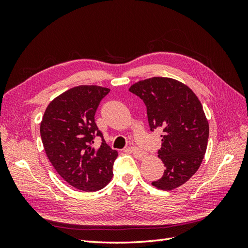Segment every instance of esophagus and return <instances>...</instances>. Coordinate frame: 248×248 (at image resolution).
I'll use <instances>...</instances> for the list:
<instances>
[{"instance_id": "obj_1", "label": "esophagus", "mask_w": 248, "mask_h": 248, "mask_svg": "<svg viewBox=\"0 0 248 248\" xmlns=\"http://www.w3.org/2000/svg\"><path fill=\"white\" fill-rule=\"evenodd\" d=\"M131 152H132L133 155H134L138 160H143L144 157L146 156L145 152L140 150L139 148H136V147H131Z\"/></svg>"}]
</instances>
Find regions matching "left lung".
<instances>
[{"instance_id": "1", "label": "left lung", "mask_w": 248, "mask_h": 248, "mask_svg": "<svg viewBox=\"0 0 248 248\" xmlns=\"http://www.w3.org/2000/svg\"><path fill=\"white\" fill-rule=\"evenodd\" d=\"M129 91L146 104L150 130H163L157 156L165 170L152 186L163 191L182 186L197 171L207 150L209 124L199 99L186 84L170 78H146Z\"/></svg>"}]
</instances>
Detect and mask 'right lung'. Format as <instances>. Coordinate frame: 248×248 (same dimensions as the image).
<instances>
[{
	"instance_id": "add662e5",
	"label": "right lung",
	"mask_w": 248,
	"mask_h": 248,
	"mask_svg": "<svg viewBox=\"0 0 248 248\" xmlns=\"http://www.w3.org/2000/svg\"><path fill=\"white\" fill-rule=\"evenodd\" d=\"M109 88L80 85L52 100L40 124L46 155L56 172L71 186L84 192L103 188L113 177L118 152L105 143L94 114ZM94 136L103 138L99 149Z\"/></svg>"
}]
</instances>
